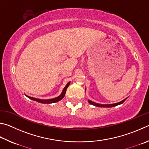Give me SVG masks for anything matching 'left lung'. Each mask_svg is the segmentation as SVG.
<instances>
[{"instance_id": "8db88e82", "label": "left lung", "mask_w": 149, "mask_h": 149, "mask_svg": "<svg viewBox=\"0 0 149 149\" xmlns=\"http://www.w3.org/2000/svg\"><path fill=\"white\" fill-rule=\"evenodd\" d=\"M126 99H124V100L121 101L120 102H118V103H114V104H107V105H103V104L96 103L95 102H93V101H90V100H88V102H89V103L91 104V105H94L95 107H115L116 105H120V104L123 103L124 101H126Z\"/></svg>"}]
</instances>
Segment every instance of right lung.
I'll return each instance as SVG.
<instances>
[{
	"instance_id": "right-lung-1",
	"label": "right lung",
	"mask_w": 149,
	"mask_h": 149,
	"mask_svg": "<svg viewBox=\"0 0 149 149\" xmlns=\"http://www.w3.org/2000/svg\"><path fill=\"white\" fill-rule=\"evenodd\" d=\"M69 84H70V82H68L67 84V85L65 86V87L63 88V91H62V93H61V95H60L59 96H58V97H57L56 98H54V99H50V100H40V99L29 97V96H27V95H26V96H27L28 98H29L30 100L36 101H37V102L41 103H48V104H49V103H56V102H57V101L61 100L64 97L65 93H66L67 89V88L69 87Z\"/></svg>"
}]
</instances>
